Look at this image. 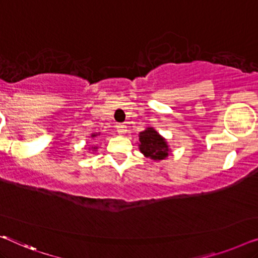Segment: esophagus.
Instances as JSON below:
<instances>
[{
	"label": "esophagus",
	"instance_id": "obj_1",
	"mask_svg": "<svg viewBox=\"0 0 258 258\" xmlns=\"http://www.w3.org/2000/svg\"><path fill=\"white\" fill-rule=\"evenodd\" d=\"M115 128H117V132L119 134H125L126 133V126L124 124H118L117 126H115Z\"/></svg>",
	"mask_w": 258,
	"mask_h": 258
}]
</instances>
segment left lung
Masks as SVG:
<instances>
[{"label":"left lung","mask_w":258,"mask_h":258,"mask_svg":"<svg viewBox=\"0 0 258 258\" xmlns=\"http://www.w3.org/2000/svg\"><path fill=\"white\" fill-rule=\"evenodd\" d=\"M140 151L147 158L154 160H162L168 155V146L164 138L159 136L154 128L148 127L140 132Z\"/></svg>","instance_id":"1"}]
</instances>
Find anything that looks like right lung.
<instances>
[{
  "instance_id": "obj_1",
  "label": "right lung",
  "mask_w": 258,
  "mask_h": 258,
  "mask_svg": "<svg viewBox=\"0 0 258 258\" xmlns=\"http://www.w3.org/2000/svg\"><path fill=\"white\" fill-rule=\"evenodd\" d=\"M97 136V134H92V137H96Z\"/></svg>"
}]
</instances>
